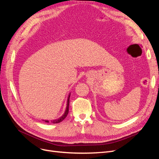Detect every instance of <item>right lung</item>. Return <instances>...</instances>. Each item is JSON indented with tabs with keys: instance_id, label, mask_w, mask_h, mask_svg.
<instances>
[{
	"instance_id": "1",
	"label": "right lung",
	"mask_w": 159,
	"mask_h": 159,
	"mask_svg": "<svg viewBox=\"0 0 159 159\" xmlns=\"http://www.w3.org/2000/svg\"><path fill=\"white\" fill-rule=\"evenodd\" d=\"M70 94L68 96V102H67V107H66V109L65 111V113L64 114L62 115V116L61 117H60L59 119H56V120H53V121H52L51 122L53 123H60L61 121H63V120L67 117V115L68 114V112H69V105H70ZM44 121H46V123H49V121H47V120H45Z\"/></svg>"
}]
</instances>
